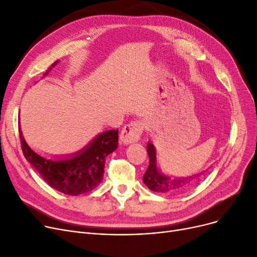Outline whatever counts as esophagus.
I'll use <instances>...</instances> for the list:
<instances>
[{"mask_svg":"<svg viewBox=\"0 0 257 257\" xmlns=\"http://www.w3.org/2000/svg\"><path fill=\"white\" fill-rule=\"evenodd\" d=\"M144 130V126L141 121H133L127 124L120 132L119 139L123 144H132L140 140Z\"/></svg>","mask_w":257,"mask_h":257,"instance_id":"1","label":"esophagus"}]
</instances>
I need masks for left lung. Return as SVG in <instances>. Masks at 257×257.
Masks as SVG:
<instances>
[{
	"instance_id": "left-lung-1",
	"label": "left lung",
	"mask_w": 257,
	"mask_h": 257,
	"mask_svg": "<svg viewBox=\"0 0 257 257\" xmlns=\"http://www.w3.org/2000/svg\"><path fill=\"white\" fill-rule=\"evenodd\" d=\"M148 155H149L150 164L148 167L145 175H144V183L150 188L152 192L161 193V194H175V193H181L186 191L190 187L196 179L203 175L205 172L196 174L194 176L186 177V178H176L172 179L161 172L157 170L156 167V152L153 144L148 143L147 146Z\"/></svg>"
}]
</instances>
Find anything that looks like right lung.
<instances>
[{
    "mask_svg": "<svg viewBox=\"0 0 257 257\" xmlns=\"http://www.w3.org/2000/svg\"><path fill=\"white\" fill-rule=\"evenodd\" d=\"M57 63L58 60L44 75ZM19 133L24 156L29 164L51 187L70 196L88 193L101 183L105 158L116 149L118 142V130L105 131L73 156L52 159L35 153L26 143L20 127Z\"/></svg>",
    "mask_w": 257,
    "mask_h": 257,
    "instance_id": "right-lung-1",
    "label": "right lung"
}]
</instances>
